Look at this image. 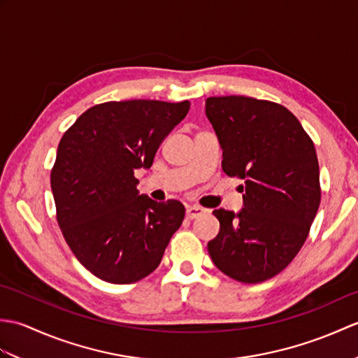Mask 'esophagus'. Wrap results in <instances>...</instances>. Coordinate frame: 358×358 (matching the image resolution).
<instances>
[{
  "instance_id": "34e87169",
  "label": "esophagus",
  "mask_w": 358,
  "mask_h": 358,
  "mask_svg": "<svg viewBox=\"0 0 358 358\" xmlns=\"http://www.w3.org/2000/svg\"><path fill=\"white\" fill-rule=\"evenodd\" d=\"M204 212H206V209H203V208H200V206H187V209H186V217L194 220V218H196V217L203 215Z\"/></svg>"
}]
</instances>
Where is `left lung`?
Masks as SVG:
<instances>
[{
  "mask_svg": "<svg viewBox=\"0 0 358 358\" xmlns=\"http://www.w3.org/2000/svg\"><path fill=\"white\" fill-rule=\"evenodd\" d=\"M206 117L223 149L222 167L245 180L243 209H215L220 232L208 243L217 268L241 283L277 275L299 254L320 206L313 140L285 106L209 96Z\"/></svg>",
  "mask_w": 358,
  "mask_h": 358,
  "instance_id": "8db88e82",
  "label": "left lung"
}]
</instances>
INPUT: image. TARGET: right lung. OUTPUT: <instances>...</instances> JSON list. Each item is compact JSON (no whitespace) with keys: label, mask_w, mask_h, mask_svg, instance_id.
Masks as SVG:
<instances>
[{"label":"right lung","mask_w":358,"mask_h":358,"mask_svg":"<svg viewBox=\"0 0 358 358\" xmlns=\"http://www.w3.org/2000/svg\"><path fill=\"white\" fill-rule=\"evenodd\" d=\"M189 108L157 100L96 104L59 141L50 172L59 229L100 280L129 285L148 277L183 223V204L140 195L134 172L149 169Z\"/></svg>","instance_id":"right-lung-1"}]
</instances>
